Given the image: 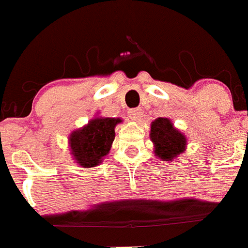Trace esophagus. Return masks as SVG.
Returning <instances> with one entry per match:
<instances>
[{"mask_svg":"<svg viewBox=\"0 0 248 248\" xmlns=\"http://www.w3.org/2000/svg\"><path fill=\"white\" fill-rule=\"evenodd\" d=\"M141 115H143L141 114V109H131L128 111V116L132 121H136V122L140 121Z\"/></svg>","mask_w":248,"mask_h":248,"instance_id":"obj_1","label":"esophagus"}]
</instances>
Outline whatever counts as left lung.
I'll list each match as a JSON object with an SVG mask.
<instances>
[{
  "instance_id": "1",
  "label": "left lung",
  "mask_w": 248,
  "mask_h": 248,
  "mask_svg": "<svg viewBox=\"0 0 248 248\" xmlns=\"http://www.w3.org/2000/svg\"><path fill=\"white\" fill-rule=\"evenodd\" d=\"M150 139L155 146V156L162 161H173L186 148V138L174 128L170 119L158 117L151 124Z\"/></svg>"
}]
</instances>
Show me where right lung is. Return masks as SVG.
<instances>
[{
  "label": "right lung",
  "instance_id": "obj_1",
  "mask_svg": "<svg viewBox=\"0 0 248 248\" xmlns=\"http://www.w3.org/2000/svg\"><path fill=\"white\" fill-rule=\"evenodd\" d=\"M120 119L94 117L85 127L76 129L69 137L71 155L76 163L85 168L94 167L109 154L115 139V127Z\"/></svg>",
  "mask_w": 248,
  "mask_h": 248
}]
</instances>
